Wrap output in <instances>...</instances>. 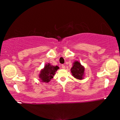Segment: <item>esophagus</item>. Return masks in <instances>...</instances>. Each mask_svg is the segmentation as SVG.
Returning <instances> with one entry per match:
<instances>
[{"mask_svg": "<svg viewBox=\"0 0 120 120\" xmlns=\"http://www.w3.org/2000/svg\"><path fill=\"white\" fill-rule=\"evenodd\" d=\"M61 67H62V69H64L65 68H66V67H65V66H64V64H62L61 65Z\"/></svg>", "mask_w": 120, "mask_h": 120, "instance_id": "esophagus-1", "label": "esophagus"}]
</instances>
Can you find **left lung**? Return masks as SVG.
<instances>
[{
  "label": "left lung",
  "instance_id": "1",
  "mask_svg": "<svg viewBox=\"0 0 120 120\" xmlns=\"http://www.w3.org/2000/svg\"><path fill=\"white\" fill-rule=\"evenodd\" d=\"M85 69L78 61H75L71 69V72L72 76L78 79H82L84 76Z\"/></svg>",
  "mask_w": 120,
  "mask_h": 120
}]
</instances>
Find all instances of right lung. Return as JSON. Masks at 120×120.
<instances>
[{
	"mask_svg": "<svg viewBox=\"0 0 120 120\" xmlns=\"http://www.w3.org/2000/svg\"><path fill=\"white\" fill-rule=\"evenodd\" d=\"M59 69V67L57 66H53L48 64L45 65L43 69L41 71L39 75L40 78L41 82H48L53 77L55 72Z\"/></svg>",
	"mask_w": 120,
	"mask_h": 120,
	"instance_id": "obj_1",
	"label": "right lung"
}]
</instances>
